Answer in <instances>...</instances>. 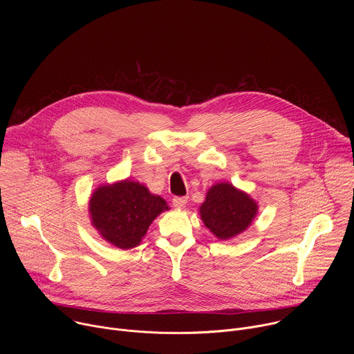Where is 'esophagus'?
Returning <instances> with one entry per match:
<instances>
[{
    "instance_id": "esophagus-1",
    "label": "esophagus",
    "mask_w": 354,
    "mask_h": 354,
    "mask_svg": "<svg viewBox=\"0 0 354 354\" xmlns=\"http://www.w3.org/2000/svg\"><path fill=\"white\" fill-rule=\"evenodd\" d=\"M186 203H187V197H186V196H180V197L176 196V197L172 198V205H174V207H176V209L185 207Z\"/></svg>"
}]
</instances>
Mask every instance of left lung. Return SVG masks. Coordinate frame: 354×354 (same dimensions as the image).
<instances>
[{
	"instance_id": "8db88e82",
	"label": "left lung",
	"mask_w": 354,
	"mask_h": 354,
	"mask_svg": "<svg viewBox=\"0 0 354 354\" xmlns=\"http://www.w3.org/2000/svg\"><path fill=\"white\" fill-rule=\"evenodd\" d=\"M205 225L221 241L243 232L258 214V205L228 182L212 186L198 209Z\"/></svg>"
}]
</instances>
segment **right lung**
<instances>
[{
	"label": "right lung",
	"mask_w": 354,
	"mask_h": 354,
	"mask_svg": "<svg viewBox=\"0 0 354 354\" xmlns=\"http://www.w3.org/2000/svg\"><path fill=\"white\" fill-rule=\"evenodd\" d=\"M168 209L161 196L130 179L99 186L89 200L92 225L119 249L137 246L149 224Z\"/></svg>",
	"instance_id": "obj_1"
}]
</instances>
